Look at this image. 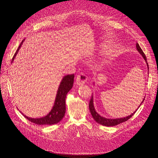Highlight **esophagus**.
<instances>
[{
  "instance_id": "esophagus-1",
  "label": "esophagus",
  "mask_w": 158,
  "mask_h": 158,
  "mask_svg": "<svg viewBox=\"0 0 158 158\" xmlns=\"http://www.w3.org/2000/svg\"><path fill=\"white\" fill-rule=\"evenodd\" d=\"M88 77L83 73L78 75L76 77V83L79 86H82L86 82Z\"/></svg>"
}]
</instances>
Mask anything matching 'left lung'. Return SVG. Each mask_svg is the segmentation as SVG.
Segmentation results:
<instances>
[{"label":"left lung","mask_w":158,"mask_h":158,"mask_svg":"<svg viewBox=\"0 0 158 158\" xmlns=\"http://www.w3.org/2000/svg\"><path fill=\"white\" fill-rule=\"evenodd\" d=\"M136 49L137 51L139 52V53L142 56V57H143V59L145 60V61H146V63H147V67H148V64L147 62V58H146V56L145 55V54L143 53V51L142 50V48H141V47H139V44L137 43L136 44ZM144 99H145V97L143 98V101L142 102V103H141L139 104V106H138V109L140 105L142 104L143 103V102L144 101ZM89 111H90V113L91 114H92V117L94 118V119L99 124H101V125H102V126H107V127H112V126H115L117 125H118L119 123H121L122 122H124L127 121V120H129L131 117H132V116H133V114L136 112L137 110L136 111H134V113H132L131 114L127 116V117H123V118H105V117H102V116H101L100 114H99L96 111H95V109L94 107V96L92 95V97H91V99H90V101H89Z\"/></svg>","instance_id":"8db88e82"}]
</instances>
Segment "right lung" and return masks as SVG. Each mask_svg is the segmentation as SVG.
<instances>
[{"mask_svg": "<svg viewBox=\"0 0 158 158\" xmlns=\"http://www.w3.org/2000/svg\"><path fill=\"white\" fill-rule=\"evenodd\" d=\"M23 41L24 40L22 41V43L19 45L17 51H16L12 59L11 63H13L16 55L17 54ZM73 73L70 75H66V76L63 77V79L61 80V82H60V86L58 88L56 97L55 99L54 106L52 107V109L48 113V114H47L45 117L39 118H34L28 117L27 116L24 115L23 114V115L28 120L35 124H37V125H53V124H56L58 122H60L64 116L66 111V96L67 93L72 89L73 85Z\"/></svg>", "mask_w": 158, "mask_h": 158, "instance_id": "1", "label": "right lung"}]
</instances>
